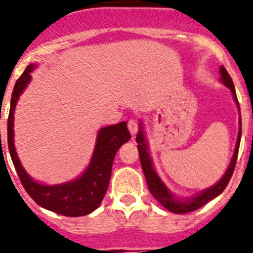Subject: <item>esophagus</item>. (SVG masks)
<instances>
[{
  "instance_id": "esophagus-1",
  "label": "esophagus",
  "mask_w": 253,
  "mask_h": 253,
  "mask_svg": "<svg viewBox=\"0 0 253 253\" xmlns=\"http://www.w3.org/2000/svg\"><path fill=\"white\" fill-rule=\"evenodd\" d=\"M128 129L129 131H130L131 135H135L138 131V123L137 120H134V119H130L128 122Z\"/></svg>"
}]
</instances>
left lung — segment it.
Returning a JSON list of instances; mask_svg holds the SVG:
<instances>
[{"label": "left lung", "mask_w": 253, "mask_h": 253, "mask_svg": "<svg viewBox=\"0 0 253 253\" xmlns=\"http://www.w3.org/2000/svg\"><path fill=\"white\" fill-rule=\"evenodd\" d=\"M219 73L222 76V77H220V82L231 90L234 101H236L237 106L240 109V104H238V100H237L236 95V88H234V84L233 81H232L231 76L228 75L227 69L223 66L219 69ZM241 134H242V123H241L240 118V130H238V137H237V143L236 148H234L233 157H232L231 163H229V166H228L227 171H225V173L223 175V177L220 178L215 185L210 186L209 189L203 190L202 193L196 194V195L191 196V198L178 199L177 196L173 195V194L169 191V187L165 185V182L161 180L160 176H158L157 172H156V169H154L153 162H152V158L151 156H149L148 143H147L146 135H144V131H143V125L142 123H140L139 131H138L135 140H137L138 143V152H139L140 163H142L143 172H144V176H146L147 185H148L149 191H151L152 195L154 196V199H156L161 205H163V207L166 208L167 210L172 211V213L185 214L190 213V211H194V210L199 209V208L204 207V205L207 204V203H209L210 200H213L214 198L220 195V194L224 191L225 187H227L232 175H233L237 156H238V149H240Z\"/></svg>", "instance_id": "obj_1"}]
</instances>
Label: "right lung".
Here are the masks:
<instances>
[{
  "mask_svg": "<svg viewBox=\"0 0 253 253\" xmlns=\"http://www.w3.org/2000/svg\"><path fill=\"white\" fill-rule=\"evenodd\" d=\"M35 67L37 64L34 63L26 67L13 87L7 120V143L11 160L16 169L22 186L38 205L60 215H87L101 204L110 181L114 157L118 149L130 139V133L125 122L104 126L97 133L92 157L81 176L59 185H45L35 181L22 167L13 143L15 107L21 93L30 84L31 72L34 71Z\"/></svg>",
  "mask_w": 253,
  "mask_h": 253,
  "instance_id": "obj_1",
  "label": "right lung"
}]
</instances>
